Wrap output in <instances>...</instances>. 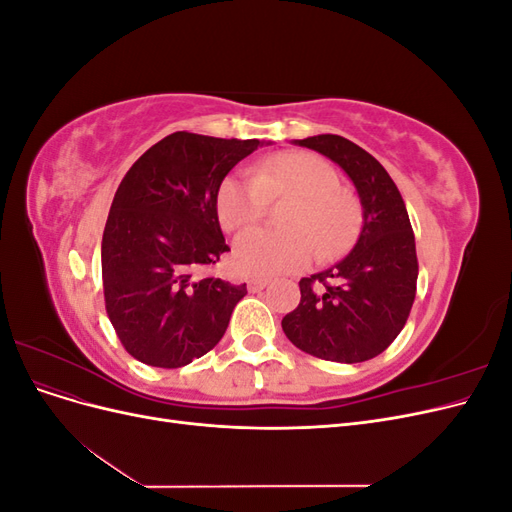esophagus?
<instances>
[{
    "mask_svg": "<svg viewBox=\"0 0 512 512\" xmlns=\"http://www.w3.org/2000/svg\"><path fill=\"white\" fill-rule=\"evenodd\" d=\"M269 284H271L269 277H250V280H247V288H250L252 292L262 290V288H267Z\"/></svg>",
    "mask_w": 512,
    "mask_h": 512,
    "instance_id": "esophagus-1",
    "label": "esophagus"
}]
</instances>
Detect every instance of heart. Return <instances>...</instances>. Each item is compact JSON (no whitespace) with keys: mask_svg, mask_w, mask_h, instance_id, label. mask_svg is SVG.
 I'll use <instances>...</instances> for the list:
<instances>
[{"mask_svg":"<svg viewBox=\"0 0 512 512\" xmlns=\"http://www.w3.org/2000/svg\"><path fill=\"white\" fill-rule=\"evenodd\" d=\"M335 166L314 153H277L256 166V175H228L218 188L215 209L226 230L258 222L273 198L294 196L284 211L286 228H250L235 241V265L250 275L297 271L314 258L342 254L361 222V205L344 188Z\"/></svg>","mask_w":512,"mask_h":512,"instance_id":"obj_1","label":"heart"}]
</instances>
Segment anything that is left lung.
Returning <instances> with one entry per match:
<instances>
[{"label": "left lung", "mask_w": 512, "mask_h": 512, "mask_svg": "<svg viewBox=\"0 0 512 512\" xmlns=\"http://www.w3.org/2000/svg\"><path fill=\"white\" fill-rule=\"evenodd\" d=\"M342 166L363 205V228L335 267L303 277L301 303L282 329L299 350L335 363H363L389 348L416 297L414 232L395 181L352 141L318 134L299 141Z\"/></svg>", "instance_id": "1"}]
</instances>
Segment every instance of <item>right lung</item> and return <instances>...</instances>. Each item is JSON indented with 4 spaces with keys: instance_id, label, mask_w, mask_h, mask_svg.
Masks as SVG:
<instances>
[{
    "instance_id": "1",
    "label": "right lung",
    "mask_w": 512,
    "mask_h": 512,
    "mask_svg": "<svg viewBox=\"0 0 512 512\" xmlns=\"http://www.w3.org/2000/svg\"><path fill=\"white\" fill-rule=\"evenodd\" d=\"M258 147V138L175 132L119 183L102 235V286L108 320L136 361L177 369L226 333L247 288L205 273L230 252L215 196Z\"/></svg>"
}]
</instances>
